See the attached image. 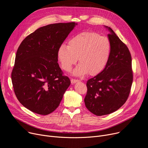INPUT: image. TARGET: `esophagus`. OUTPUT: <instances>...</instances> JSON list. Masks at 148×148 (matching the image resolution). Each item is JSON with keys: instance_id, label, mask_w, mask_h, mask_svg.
Returning a JSON list of instances; mask_svg holds the SVG:
<instances>
[{"instance_id": "1", "label": "esophagus", "mask_w": 148, "mask_h": 148, "mask_svg": "<svg viewBox=\"0 0 148 148\" xmlns=\"http://www.w3.org/2000/svg\"><path fill=\"white\" fill-rule=\"evenodd\" d=\"M79 80H77V79H74V78H72V79H71V82L72 84H74V83H75L76 82H78Z\"/></svg>"}]
</instances>
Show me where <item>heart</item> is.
<instances>
[{
	"instance_id": "obj_1",
	"label": "heart",
	"mask_w": 148,
	"mask_h": 148,
	"mask_svg": "<svg viewBox=\"0 0 148 148\" xmlns=\"http://www.w3.org/2000/svg\"><path fill=\"white\" fill-rule=\"evenodd\" d=\"M111 44L106 37L92 32L78 34L68 41V46L58 49V58L65 71H70L78 60L79 64L73 74L77 76L88 73L94 76L101 73L109 62Z\"/></svg>"
}]
</instances>
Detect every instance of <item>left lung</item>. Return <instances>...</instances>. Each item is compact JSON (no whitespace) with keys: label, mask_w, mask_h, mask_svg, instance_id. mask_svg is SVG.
I'll list each match as a JSON object with an SVG mask.
<instances>
[{"label":"left lung","mask_w":148,"mask_h":148,"mask_svg":"<svg viewBox=\"0 0 148 148\" xmlns=\"http://www.w3.org/2000/svg\"><path fill=\"white\" fill-rule=\"evenodd\" d=\"M108 29L111 44L109 62L101 73L86 83L85 105L97 116L110 114L121 108L129 97L133 80L129 48L110 27Z\"/></svg>","instance_id":"left-lung-1"}]
</instances>
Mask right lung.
<instances>
[{
    "mask_svg": "<svg viewBox=\"0 0 148 148\" xmlns=\"http://www.w3.org/2000/svg\"><path fill=\"white\" fill-rule=\"evenodd\" d=\"M76 24L60 23L40 27L19 46L12 83L18 100L31 111L44 115L53 112L70 85L58 63V51Z\"/></svg>",
    "mask_w": 148,
    "mask_h": 148,
    "instance_id": "obj_1",
    "label": "right lung"
}]
</instances>
